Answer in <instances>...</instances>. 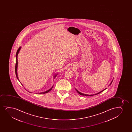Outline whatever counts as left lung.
<instances>
[{"mask_svg": "<svg viewBox=\"0 0 132 132\" xmlns=\"http://www.w3.org/2000/svg\"><path fill=\"white\" fill-rule=\"evenodd\" d=\"M112 81H113V80H112V81H111V84H110V85H111V83H112ZM106 88H105V89L103 90V91H101V92H100V93H97V94H96L95 95H97V94H99V93H102L103 91H104V90L106 89ZM76 91H77V93H78L79 94H80V95H82V96H93V95H86V94H83V93H80V92H78V91H77V90L76 89Z\"/></svg>", "mask_w": 132, "mask_h": 132, "instance_id": "1", "label": "left lung"}]
</instances>
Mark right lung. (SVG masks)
<instances>
[{
  "instance_id": "obj_1",
  "label": "right lung",
  "mask_w": 132,
  "mask_h": 132,
  "mask_svg": "<svg viewBox=\"0 0 132 132\" xmlns=\"http://www.w3.org/2000/svg\"><path fill=\"white\" fill-rule=\"evenodd\" d=\"M21 47H19V48L18 49V50H17V52H16V64H15V73H16V77H17V79H18V73H17V67H18V53H19V51H20V49H21ZM56 76H57V75L55 76V78L56 77ZM53 86L52 87V88H50V89H49L48 90H47V91H46V92H43V93H39V94H45V93H48L49 92H50L51 90L52 89V88H53Z\"/></svg>"
}]
</instances>
